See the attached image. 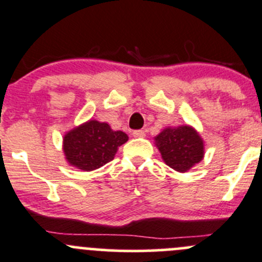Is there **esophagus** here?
Here are the masks:
<instances>
[{"label":"esophagus","instance_id":"34e87169","mask_svg":"<svg viewBox=\"0 0 262 262\" xmlns=\"http://www.w3.org/2000/svg\"><path fill=\"white\" fill-rule=\"evenodd\" d=\"M133 137H136V138H142V137L145 136V132L144 130H133Z\"/></svg>","mask_w":262,"mask_h":262}]
</instances>
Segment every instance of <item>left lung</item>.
Instances as JSON below:
<instances>
[{"label":"left lung","mask_w":262,"mask_h":262,"mask_svg":"<svg viewBox=\"0 0 262 262\" xmlns=\"http://www.w3.org/2000/svg\"><path fill=\"white\" fill-rule=\"evenodd\" d=\"M156 142L167 166L178 172H186L203 158L202 139L188 125L164 129Z\"/></svg>","instance_id":"8db88e82"}]
</instances>
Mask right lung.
<instances>
[{
	"mask_svg": "<svg viewBox=\"0 0 262 262\" xmlns=\"http://www.w3.org/2000/svg\"><path fill=\"white\" fill-rule=\"evenodd\" d=\"M126 140L125 133L112 130L109 124L89 120L64 137V152L70 164L93 170L113 161L118 147Z\"/></svg>",
	"mask_w": 262,
	"mask_h": 262,
	"instance_id": "add662e5",
	"label": "right lung"
}]
</instances>
